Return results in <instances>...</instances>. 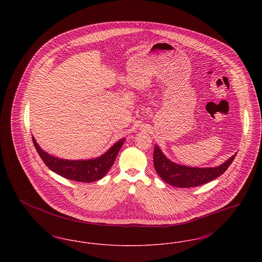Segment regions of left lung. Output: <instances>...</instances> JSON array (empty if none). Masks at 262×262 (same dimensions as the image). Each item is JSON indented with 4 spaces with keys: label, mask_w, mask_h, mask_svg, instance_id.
I'll list each match as a JSON object with an SVG mask.
<instances>
[{
    "label": "left lung",
    "mask_w": 262,
    "mask_h": 262,
    "mask_svg": "<svg viewBox=\"0 0 262 262\" xmlns=\"http://www.w3.org/2000/svg\"><path fill=\"white\" fill-rule=\"evenodd\" d=\"M237 153L230 157L226 162L217 167H189L171 161L165 156L158 145L154 147L153 163L157 174L163 181L177 187H193L204 185L215 180L224 173L234 161Z\"/></svg>",
    "instance_id": "left-lung-1"
}]
</instances>
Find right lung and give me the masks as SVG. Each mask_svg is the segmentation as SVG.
I'll list each match as a JSON object with an SVG mask.
<instances>
[{
	"label": "right lung",
	"instance_id": "obj_1",
	"mask_svg": "<svg viewBox=\"0 0 262 262\" xmlns=\"http://www.w3.org/2000/svg\"><path fill=\"white\" fill-rule=\"evenodd\" d=\"M125 139L121 138L118 140L99 157L86 160H69L55 157L44 151L38 145L35 138L32 136V140L39 156L51 171L66 179L82 183L98 181L108 173L116 160L119 151L122 148Z\"/></svg>",
	"mask_w": 262,
	"mask_h": 262
}]
</instances>
